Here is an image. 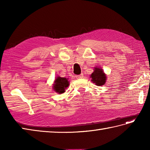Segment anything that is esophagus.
<instances>
[{
    "instance_id": "obj_1",
    "label": "esophagus",
    "mask_w": 150,
    "mask_h": 150,
    "mask_svg": "<svg viewBox=\"0 0 150 150\" xmlns=\"http://www.w3.org/2000/svg\"><path fill=\"white\" fill-rule=\"evenodd\" d=\"M75 77H76V78H77V79H81V78L83 77V74H82V73H81V74H80V75H76Z\"/></svg>"
}]
</instances>
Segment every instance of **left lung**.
<instances>
[{
	"label": "left lung",
	"instance_id": "8db88e82",
	"mask_svg": "<svg viewBox=\"0 0 150 150\" xmlns=\"http://www.w3.org/2000/svg\"><path fill=\"white\" fill-rule=\"evenodd\" d=\"M91 81L97 86H103L106 80V76L104 74L103 70L99 68H95L93 73L91 75Z\"/></svg>",
	"mask_w": 150,
	"mask_h": 150
}]
</instances>
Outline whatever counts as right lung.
I'll return each mask as SVG.
<instances>
[{
    "mask_svg": "<svg viewBox=\"0 0 150 150\" xmlns=\"http://www.w3.org/2000/svg\"><path fill=\"white\" fill-rule=\"evenodd\" d=\"M69 82L68 79L64 77H58L55 81V84H53V89L56 92L59 93H63L65 92V89L68 87Z\"/></svg>",
    "mask_w": 150,
    "mask_h": 150,
    "instance_id": "add662e5",
    "label": "right lung"
}]
</instances>
